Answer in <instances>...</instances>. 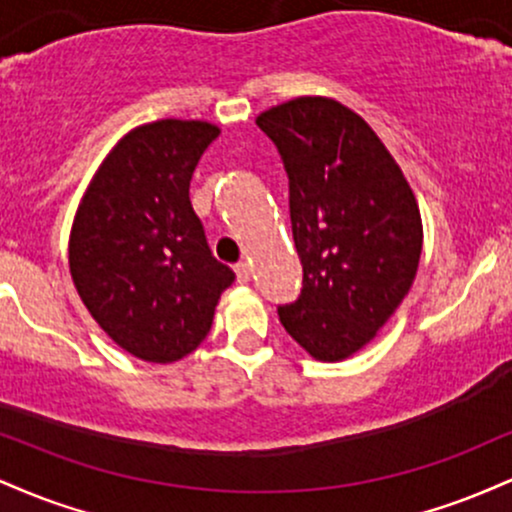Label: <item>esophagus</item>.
Instances as JSON below:
<instances>
[{"mask_svg": "<svg viewBox=\"0 0 512 512\" xmlns=\"http://www.w3.org/2000/svg\"><path fill=\"white\" fill-rule=\"evenodd\" d=\"M236 276H238V284H248L250 276H252V269L248 262H240L236 264Z\"/></svg>", "mask_w": 512, "mask_h": 512, "instance_id": "esophagus-1", "label": "esophagus"}]
</instances>
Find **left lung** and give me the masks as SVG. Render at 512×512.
I'll use <instances>...</instances> for the list:
<instances>
[{
    "mask_svg": "<svg viewBox=\"0 0 512 512\" xmlns=\"http://www.w3.org/2000/svg\"><path fill=\"white\" fill-rule=\"evenodd\" d=\"M255 122L289 173L303 264L301 296L281 305L279 320L315 361H344L414 284L424 245L419 204L378 134L334 98H293Z\"/></svg>",
    "mask_w": 512,
    "mask_h": 512,
    "instance_id": "left-lung-1",
    "label": "left lung"
}]
</instances>
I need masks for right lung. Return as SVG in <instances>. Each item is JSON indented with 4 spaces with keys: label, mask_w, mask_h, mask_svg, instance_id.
I'll list each match as a JSON object with an SVG mask.
<instances>
[{
    "label": "right lung",
    "mask_w": 512,
    "mask_h": 512,
    "mask_svg": "<svg viewBox=\"0 0 512 512\" xmlns=\"http://www.w3.org/2000/svg\"><path fill=\"white\" fill-rule=\"evenodd\" d=\"M221 129L204 120L134 127L93 175L69 233L81 301L127 354L180 361L204 342L236 274L211 255L190 180Z\"/></svg>",
    "instance_id": "1"
}]
</instances>
